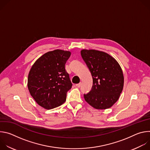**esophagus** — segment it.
Returning a JSON list of instances; mask_svg holds the SVG:
<instances>
[{
    "label": "esophagus",
    "instance_id": "1",
    "mask_svg": "<svg viewBox=\"0 0 150 150\" xmlns=\"http://www.w3.org/2000/svg\"><path fill=\"white\" fill-rule=\"evenodd\" d=\"M76 86L77 87L79 88V87L81 86V82H80V83H77V84H76Z\"/></svg>",
    "mask_w": 150,
    "mask_h": 150
}]
</instances>
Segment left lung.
<instances>
[{
    "mask_svg": "<svg viewBox=\"0 0 150 150\" xmlns=\"http://www.w3.org/2000/svg\"><path fill=\"white\" fill-rule=\"evenodd\" d=\"M81 56L93 78V87L85 100L96 109L110 108L122 91L124 78L118 62L109 54L96 50H82Z\"/></svg>",
    "mask_w": 150,
    "mask_h": 150,
    "instance_id": "1",
    "label": "left lung"
}]
</instances>
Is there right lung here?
<instances>
[{
    "label": "right lung",
    "mask_w": 150,
    "mask_h": 150,
    "mask_svg": "<svg viewBox=\"0 0 150 150\" xmlns=\"http://www.w3.org/2000/svg\"><path fill=\"white\" fill-rule=\"evenodd\" d=\"M71 52L62 50L49 52L38 58L31 67L28 77L31 96L40 106L52 109L66 101L72 88L65 64Z\"/></svg>",
    "instance_id": "1"
}]
</instances>
